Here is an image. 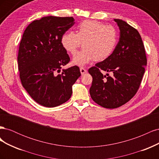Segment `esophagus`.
<instances>
[{"label": "esophagus", "instance_id": "1", "mask_svg": "<svg viewBox=\"0 0 159 159\" xmlns=\"http://www.w3.org/2000/svg\"><path fill=\"white\" fill-rule=\"evenodd\" d=\"M80 72H81V74H84L85 73L87 72V70H86L84 68H80Z\"/></svg>", "mask_w": 159, "mask_h": 159}]
</instances>
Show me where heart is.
Returning <instances> with one entry per match:
<instances>
[{
	"instance_id": "1",
	"label": "heart",
	"mask_w": 159,
	"mask_h": 159,
	"mask_svg": "<svg viewBox=\"0 0 159 159\" xmlns=\"http://www.w3.org/2000/svg\"><path fill=\"white\" fill-rule=\"evenodd\" d=\"M117 40V30L113 26L87 20L78 26L77 33L64 34L61 44L67 52L73 55L82 42L84 48L74 56L72 62L75 65L84 66L93 60L102 61L108 58L115 49Z\"/></svg>"
}]
</instances>
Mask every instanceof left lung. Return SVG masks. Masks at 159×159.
Returning <instances> with one entry per match:
<instances>
[{"label": "left lung", "mask_w": 159, "mask_h": 159, "mask_svg": "<svg viewBox=\"0 0 159 159\" xmlns=\"http://www.w3.org/2000/svg\"><path fill=\"white\" fill-rule=\"evenodd\" d=\"M120 30L117 44L111 56L88 70L93 81L91 98L101 106L117 108L133 98L147 66L145 47L139 32L121 19H114ZM103 70L112 75H103Z\"/></svg>", "instance_id": "8db88e82"}]
</instances>
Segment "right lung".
<instances>
[{
	"label": "right lung",
	"mask_w": 159,
	"mask_h": 159,
	"mask_svg": "<svg viewBox=\"0 0 159 159\" xmlns=\"http://www.w3.org/2000/svg\"><path fill=\"white\" fill-rule=\"evenodd\" d=\"M74 21L73 17H42L23 34L18 54L20 79L30 97L42 106L54 107L69 100L72 85L81 75L77 66L57 74L70 60L61 38Z\"/></svg>",
	"instance_id": "right-lung-1"
}]
</instances>
